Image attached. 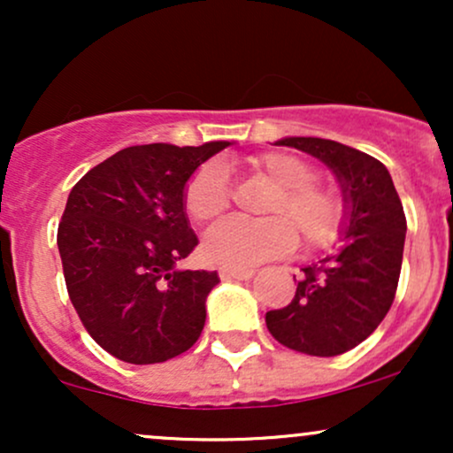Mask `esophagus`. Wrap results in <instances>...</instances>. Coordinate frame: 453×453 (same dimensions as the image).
Here are the masks:
<instances>
[{
  "label": "esophagus",
  "mask_w": 453,
  "mask_h": 453,
  "mask_svg": "<svg viewBox=\"0 0 453 453\" xmlns=\"http://www.w3.org/2000/svg\"><path fill=\"white\" fill-rule=\"evenodd\" d=\"M253 274H256V270H251V268H221L219 270L221 279L244 280V279H251Z\"/></svg>",
  "instance_id": "obj_1"
}]
</instances>
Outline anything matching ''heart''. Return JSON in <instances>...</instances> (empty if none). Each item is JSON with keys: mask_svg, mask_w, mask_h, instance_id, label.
I'll return each mask as SVG.
<instances>
[{"mask_svg": "<svg viewBox=\"0 0 453 453\" xmlns=\"http://www.w3.org/2000/svg\"><path fill=\"white\" fill-rule=\"evenodd\" d=\"M256 176L274 191L264 202V219H226L212 226L202 241V253L212 264L241 268L277 257L294 247L296 234L306 249H327L345 227V202L332 187L317 183V170L294 153L268 150L249 159ZM191 219L206 223L221 217L232 204V189L219 161L200 165L183 191Z\"/></svg>", "mask_w": 453, "mask_h": 453, "instance_id": "b5f03b06", "label": "heart"}]
</instances>
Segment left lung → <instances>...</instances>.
Returning a JSON list of instances; mask_svg holds the SVG:
<instances>
[{
  "instance_id": "left-lung-1",
  "label": "left lung",
  "mask_w": 453,
  "mask_h": 453,
  "mask_svg": "<svg viewBox=\"0 0 453 453\" xmlns=\"http://www.w3.org/2000/svg\"><path fill=\"white\" fill-rule=\"evenodd\" d=\"M277 144L313 155L332 168L347 204L345 244L300 268L292 303L266 313L270 334L306 356L332 357L357 347L388 315L403 266V204L381 161L326 138ZM296 279V277H294Z\"/></svg>"
}]
</instances>
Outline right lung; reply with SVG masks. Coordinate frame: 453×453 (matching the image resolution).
I'll return each instance as SVG.
<instances>
[{
	"label": "right lung",
	"instance_id": "add662e5",
	"mask_svg": "<svg viewBox=\"0 0 453 453\" xmlns=\"http://www.w3.org/2000/svg\"><path fill=\"white\" fill-rule=\"evenodd\" d=\"M227 144L127 147L72 187L57 230L65 288L91 339L119 360L165 362L200 339L219 277L176 268L197 244L183 191Z\"/></svg>",
	"mask_w": 453,
	"mask_h": 453
}]
</instances>
